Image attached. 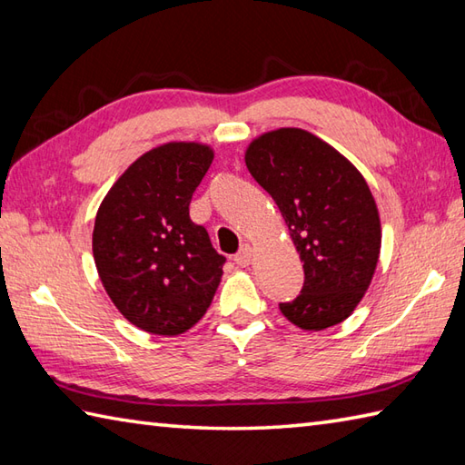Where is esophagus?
<instances>
[{"instance_id": "obj_1", "label": "esophagus", "mask_w": 465, "mask_h": 465, "mask_svg": "<svg viewBox=\"0 0 465 465\" xmlns=\"http://www.w3.org/2000/svg\"><path fill=\"white\" fill-rule=\"evenodd\" d=\"M252 261V249L249 244H244L242 249L234 254V262L239 266H249Z\"/></svg>"}]
</instances>
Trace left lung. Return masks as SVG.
I'll use <instances>...</instances> for the list:
<instances>
[{"mask_svg":"<svg viewBox=\"0 0 465 465\" xmlns=\"http://www.w3.org/2000/svg\"><path fill=\"white\" fill-rule=\"evenodd\" d=\"M244 163L278 204L304 262L302 291L281 312L314 332L340 324L372 282L381 244L378 206L362 173L296 127L262 133Z\"/></svg>","mask_w":465,"mask_h":465,"instance_id":"8db88e82","label":"left lung"}]
</instances>
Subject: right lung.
<instances>
[{
	"instance_id": "right-lung-1",
	"label": "right lung",
	"mask_w": 465,
	"mask_h": 465,
	"mask_svg": "<svg viewBox=\"0 0 465 465\" xmlns=\"http://www.w3.org/2000/svg\"><path fill=\"white\" fill-rule=\"evenodd\" d=\"M213 159L203 143H164L129 164L97 211L93 259L99 278L117 311L145 332H187L221 284L226 259L189 216Z\"/></svg>"
}]
</instances>
